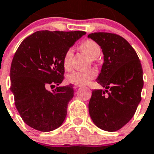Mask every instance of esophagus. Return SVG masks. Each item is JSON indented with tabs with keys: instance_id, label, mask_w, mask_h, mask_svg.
Segmentation results:
<instances>
[{
	"instance_id": "obj_1",
	"label": "esophagus",
	"mask_w": 154,
	"mask_h": 154,
	"mask_svg": "<svg viewBox=\"0 0 154 154\" xmlns=\"http://www.w3.org/2000/svg\"><path fill=\"white\" fill-rule=\"evenodd\" d=\"M83 86V85L81 84H74V87H75V88H78V87H81Z\"/></svg>"
}]
</instances>
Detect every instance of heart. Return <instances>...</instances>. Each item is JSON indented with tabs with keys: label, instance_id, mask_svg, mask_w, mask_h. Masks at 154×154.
Listing matches in <instances>:
<instances>
[{
	"label": "heart",
	"instance_id": "obj_1",
	"mask_svg": "<svg viewBox=\"0 0 154 154\" xmlns=\"http://www.w3.org/2000/svg\"><path fill=\"white\" fill-rule=\"evenodd\" d=\"M82 50L87 52L93 60L99 57L101 55V48L99 45L93 40H86L80 45ZM73 48H68L65 51L63 57V67L66 71L71 69V60L73 56ZM96 71L94 70L87 71H75L67 75V79L74 84H87L96 77Z\"/></svg>",
	"mask_w": 154,
	"mask_h": 154
}]
</instances>
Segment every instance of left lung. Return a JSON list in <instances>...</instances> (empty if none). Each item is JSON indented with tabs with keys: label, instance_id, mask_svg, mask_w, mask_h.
I'll return each mask as SVG.
<instances>
[{
	"label": "left lung",
	"instance_id": "obj_1",
	"mask_svg": "<svg viewBox=\"0 0 154 154\" xmlns=\"http://www.w3.org/2000/svg\"><path fill=\"white\" fill-rule=\"evenodd\" d=\"M87 37L100 46L104 62L97 83L110 89L93 90L89 114L102 130L114 132L123 127L134 115L141 102L143 71L136 51L124 38L108 32L91 33Z\"/></svg>",
	"mask_w": 154,
	"mask_h": 154
}]
</instances>
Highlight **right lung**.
<instances>
[{"mask_svg":"<svg viewBox=\"0 0 154 154\" xmlns=\"http://www.w3.org/2000/svg\"><path fill=\"white\" fill-rule=\"evenodd\" d=\"M85 34L38 31L20 44L11 64V91L20 115L30 127L48 132L63 123L73 87H57L52 92L47 87L62 83L65 51Z\"/></svg>","mask_w":154,"mask_h":154,"instance_id":"1","label":"right lung"}]
</instances>
